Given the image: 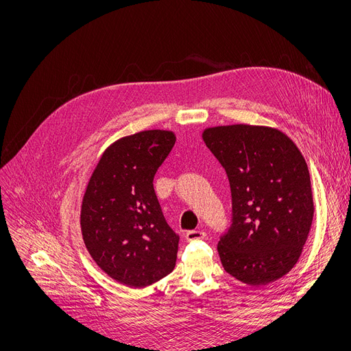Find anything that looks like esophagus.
Instances as JSON below:
<instances>
[{
	"mask_svg": "<svg viewBox=\"0 0 351 351\" xmlns=\"http://www.w3.org/2000/svg\"><path fill=\"white\" fill-rule=\"evenodd\" d=\"M206 237V232L199 231V230H193V231H187L184 234V239L186 241H196V239H203Z\"/></svg>",
	"mask_w": 351,
	"mask_h": 351,
	"instance_id": "1",
	"label": "esophagus"
}]
</instances>
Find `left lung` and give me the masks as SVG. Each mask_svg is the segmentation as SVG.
I'll list each match as a JSON object with an SVG mask.
<instances>
[{"label":"left lung","instance_id":"obj_1","mask_svg":"<svg viewBox=\"0 0 351 351\" xmlns=\"http://www.w3.org/2000/svg\"><path fill=\"white\" fill-rule=\"evenodd\" d=\"M202 137L231 187L232 224L217 246L222 267L254 287L281 278L298 262L313 219L301 151L267 125H215Z\"/></svg>","mask_w":351,"mask_h":351}]
</instances>
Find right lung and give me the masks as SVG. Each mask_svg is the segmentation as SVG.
Wrapping results in <instances>:
<instances>
[{
    "label": "right lung",
    "instance_id": "1",
    "mask_svg": "<svg viewBox=\"0 0 351 351\" xmlns=\"http://www.w3.org/2000/svg\"><path fill=\"white\" fill-rule=\"evenodd\" d=\"M169 130H144L110 144L86 184L81 232L90 258L110 278L151 285L176 263L179 237L164 218L154 176L175 145Z\"/></svg>",
    "mask_w": 351,
    "mask_h": 351
}]
</instances>
